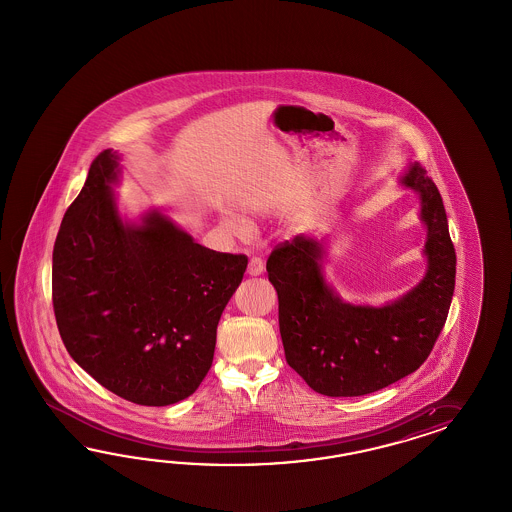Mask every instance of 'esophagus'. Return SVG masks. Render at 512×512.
Returning a JSON list of instances; mask_svg holds the SVG:
<instances>
[{
  "label": "esophagus",
  "mask_w": 512,
  "mask_h": 512,
  "mask_svg": "<svg viewBox=\"0 0 512 512\" xmlns=\"http://www.w3.org/2000/svg\"><path fill=\"white\" fill-rule=\"evenodd\" d=\"M264 270L263 259H259V257H253V259H249L248 264V274L249 276H261Z\"/></svg>",
  "instance_id": "obj_1"
}]
</instances>
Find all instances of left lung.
I'll return each mask as SVG.
<instances>
[{"instance_id":"8db88e82","label":"left lung","mask_w":512,"mask_h":512,"mask_svg":"<svg viewBox=\"0 0 512 512\" xmlns=\"http://www.w3.org/2000/svg\"><path fill=\"white\" fill-rule=\"evenodd\" d=\"M400 182L419 193L428 231L426 276L402 298L381 308L343 302L323 276V242L306 234L278 244L266 261L287 364L319 394L364 396L400 381L424 364L447 321L456 251L443 199L420 163Z\"/></svg>"}]
</instances>
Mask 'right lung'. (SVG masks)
Wrapping results in <instances>:
<instances>
[{
    "mask_svg": "<svg viewBox=\"0 0 512 512\" xmlns=\"http://www.w3.org/2000/svg\"><path fill=\"white\" fill-rule=\"evenodd\" d=\"M118 155L93 159L52 253V304L63 345L84 372L139 405L191 396L214 360L219 317L248 257L197 244L157 210L118 214Z\"/></svg>",
    "mask_w": 512,
    "mask_h": 512,
    "instance_id": "1",
    "label": "right lung"
}]
</instances>
